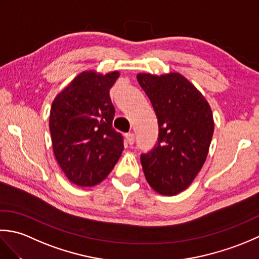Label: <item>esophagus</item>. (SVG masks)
Returning <instances> with one entry per match:
<instances>
[{
  "label": "esophagus",
  "instance_id": "esophagus-1",
  "mask_svg": "<svg viewBox=\"0 0 259 259\" xmlns=\"http://www.w3.org/2000/svg\"><path fill=\"white\" fill-rule=\"evenodd\" d=\"M125 139H126V141H128V144H129L130 146L134 145V142H135V135H134L133 133L126 134V135H125Z\"/></svg>",
  "mask_w": 259,
  "mask_h": 259
}]
</instances>
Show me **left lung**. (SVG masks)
I'll return each instance as SVG.
<instances>
[{
    "mask_svg": "<svg viewBox=\"0 0 259 259\" xmlns=\"http://www.w3.org/2000/svg\"><path fill=\"white\" fill-rule=\"evenodd\" d=\"M137 80L155 110L159 138L141 156L145 177L151 188L175 196L191 185L208 156L213 117L206 98L178 72L138 73Z\"/></svg>",
    "mask_w": 259,
    "mask_h": 259,
    "instance_id": "8db88e82",
    "label": "left lung"
}]
</instances>
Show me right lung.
Returning a JSON list of instances; mask_svg holds the SVG:
<instances>
[{
    "label": "right lung",
    "mask_w": 259,
    "mask_h": 259,
    "mask_svg": "<svg viewBox=\"0 0 259 259\" xmlns=\"http://www.w3.org/2000/svg\"><path fill=\"white\" fill-rule=\"evenodd\" d=\"M119 75V71H83L52 102L49 125L54 157L76 186L101 183L124 149L122 137L112 128L114 107L109 95Z\"/></svg>",
    "instance_id": "add662e5"
}]
</instances>
